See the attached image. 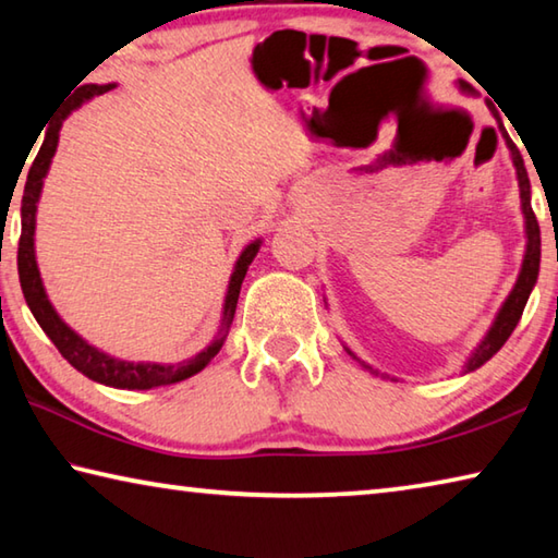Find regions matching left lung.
I'll list each match as a JSON object with an SVG mask.
<instances>
[{
    "mask_svg": "<svg viewBox=\"0 0 558 558\" xmlns=\"http://www.w3.org/2000/svg\"><path fill=\"white\" fill-rule=\"evenodd\" d=\"M462 90H470L465 83H460ZM489 106V102H487ZM493 110V116H497V110L489 106ZM502 130V137L509 147V153H512V162L517 167V179H519V196H522V214H524V229H526V253H524V260H522V270H519V278L514 282L512 292H509V298L505 300V305L499 307V313L495 317L493 327H489V332L485 335L483 342L480 347L472 352V356L468 359L465 364V372H475L477 366H483L485 362H489L502 344L509 339V335L514 332V327L519 323V317L524 313V305L529 300V292H532L536 278H539V260H542V235H539V221H536V216L532 211V189H529V177H526V167H524V159L519 155L517 145L509 140L507 130L499 125ZM349 352V349H347ZM352 354V352H349ZM364 364V362H362ZM366 366V364H364ZM366 369H372V366H366Z\"/></svg>",
    "mask_w": 558,
    "mask_h": 558,
    "instance_id": "8db88e82",
    "label": "left lung"
}]
</instances>
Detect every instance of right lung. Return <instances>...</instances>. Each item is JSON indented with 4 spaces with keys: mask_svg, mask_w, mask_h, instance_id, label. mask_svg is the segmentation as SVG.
Returning <instances> with one entry per match:
<instances>
[{
    "mask_svg": "<svg viewBox=\"0 0 558 558\" xmlns=\"http://www.w3.org/2000/svg\"><path fill=\"white\" fill-rule=\"evenodd\" d=\"M116 86L108 83V86H83L73 93V98L69 106L63 108V112L56 122H51L49 130H46V137L36 153L34 162L29 167V174H26V184H24V194H22V239H19V253H16V266H19V282H22L26 305H29L32 315L36 317V323L41 325L46 337L51 339L59 349L61 356L69 362L73 369H78L81 374H86L88 379L112 386V389H155V386H167V384H177L184 381L189 376L199 374L211 359L219 354V349L223 347L226 332H229L231 319L235 315V302H239V292H241V282L245 278V270L256 258V253L260 248V241H253L243 248V253L235 260V268L231 272L229 280V290H226V300H223V319H221V332L214 342L192 359L179 364H145V362H122V359L110 356L100 349L90 347L86 339L78 337L73 329L63 323L56 313L53 305L46 298L44 282L39 276V266H36V253H34V229H36V204H39L41 196V186H44V177L49 172L51 159L56 155V145H59V132L63 120L71 116L75 108H81L83 102L102 96V93L112 90Z\"/></svg>",
    "mask_w": 558,
    "mask_h": 558,
    "instance_id": "1",
    "label": "right lung"
}]
</instances>
